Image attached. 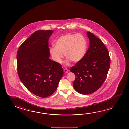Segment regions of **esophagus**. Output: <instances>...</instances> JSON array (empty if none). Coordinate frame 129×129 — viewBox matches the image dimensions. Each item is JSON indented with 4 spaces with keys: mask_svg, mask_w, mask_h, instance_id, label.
I'll use <instances>...</instances> for the list:
<instances>
[{
    "mask_svg": "<svg viewBox=\"0 0 129 129\" xmlns=\"http://www.w3.org/2000/svg\"><path fill=\"white\" fill-rule=\"evenodd\" d=\"M68 70L67 68H65V69H64V72L65 73H68Z\"/></svg>",
    "mask_w": 129,
    "mask_h": 129,
    "instance_id": "esophagus-1",
    "label": "esophagus"
}]
</instances>
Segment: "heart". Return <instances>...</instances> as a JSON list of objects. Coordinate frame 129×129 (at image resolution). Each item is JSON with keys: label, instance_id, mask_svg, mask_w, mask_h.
I'll use <instances>...</instances> for the list:
<instances>
[{"label": "heart", "instance_id": "1", "mask_svg": "<svg viewBox=\"0 0 129 129\" xmlns=\"http://www.w3.org/2000/svg\"><path fill=\"white\" fill-rule=\"evenodd\" d=\"M55 47L49 49V52L53 60L61 63L63 57L67 58L66 64L70 61L76 63L85 57L88 49L86 39L82 34H68L60 36L54 43Z\"/></svg>", "mask_w": 129, "mask_h": 129}]
</instances>
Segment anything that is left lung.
Here are the masks:
<instances>
[{"label":"left lung","instance_id":"obj_1","mask_svg":"<svg viewBox=\"0 0 129 129\" xmlns=\"http://www.w3.org/2000/svg\"><path fill=\"white\" fill-rule=\"evenodd\" d=\"M89 45L85 57L70 69L75 75L73 83L78 93L87 95L100 88L107 76L110 58L108 49L101 40L90 32H87Z\"/></svg>","mask_w":129,"mask_h":129}]
</instances>
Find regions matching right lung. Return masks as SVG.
Wrapping results in <instances>:
<instances>
[{"mask_svg": "<svg viewBox=\"0 0 129 129\" xmlns=\"http://www.w3.org/2000/svg\"><path fill=\"white\" fill-rule=\"evenodd\" d=\"M53 32L52 30L35 32L17 51L19 78L29 91L40 97L53 94L63 76L61 65L49 58L48 41Z\"/></svg>", "mask_w": 129, "mask_h": 129, "instance_id": "1", "label": "right lung"}]
</instances>
